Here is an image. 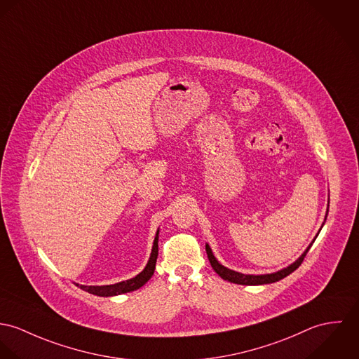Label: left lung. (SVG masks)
I'll return each mask as SVG.
<instances>
[{"instance_id":"left-lung-1","label":"left lung","mask_w":359,"mask_h":359,"mask_svg":"<svg viewBox=\"0 0 359 359\" xmlns=\"http://www.w3.org/2000/svg\"><path fill=\"white\" fill-rule=\"evenodd\" d=\"M311 245L304 250V253L294 263H292L286 269H282V270H279L277 273H273V274H264V276H249V274H241V273H237V271H233V270L222 266L216 260V257L213 256L212 249L209 248V245H206L205 248H206V255H208V259L210 262L212 269L216 271V274H219L224 280H230V282L238 283V285H264V283H273V282H277L279 279L285 278L289 274H292L296 269H299V266L303 263L307 252L310 250Z\"/></svg>"}]
</instances>
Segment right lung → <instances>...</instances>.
<instances>
[{
    "label": "right lung",
    "instance_id": "add662e5",
    "mask_svg": "<svg viewBox=\"0 0 359 359\" xmlns=\"http://www.w3.org/2000/svg\"><path fill=\"white\" fill-rule=\"evenodd\" d=\"M157 256H158V231L156 234L154 243H153V249H151V255L150 259L144 267V270L137 274L133 278L128 279V280H122L114 285H103V286H86V285H79L82 290L89 292L92 294L96 296H103V297H109V296H117L122 293H128V292H133L139 287H142L149 279L153 277L154 270H156V263H157Z\"/></svg>",
    "mask_w": 359,
    "mask_h": 359
}]
</instances>
